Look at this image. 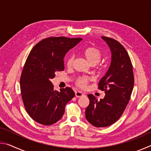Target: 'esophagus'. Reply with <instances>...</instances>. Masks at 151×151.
<instances>
[{
    "mask_svg": "<svg viewBox=\"0 0 151 151\" xmlns=\"http://www.w3.org/2000/svg\"><path fill=\"white\" fill-rule=\"evenodd\" d=\"M75 95L76 97H81V96H85V94H84L83 92H81V91H76L75 93Z\"/></svg>",
    "mask_w": 151,
    "mask_h": 151,
    "instance_id": "1",
    "label": "esophagus"
}]
</instances>
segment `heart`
I'll list each match as a JSON object with an SVG mask.
<instances>
[{"label":"heart","mask_w":151,"mask_h":151,"mask_svg":"<svg viewBox=\"0 0 151 151\" xmlns=\"http://www.w3.org/2000/svg\"><path fill=\"white\" fill-rule=\"evenodd\" d=\"M83 55L85 57L86 60L91 65L94 66L96 65L97 63L100 62V60L102 58V52L101 51L96 47H88L83 50ZM74 61V57L73 56H69L67 58L66 61V65L68 67H71L73 65ZM89 78L86 76H79L76 79V85L79 87L85 88L88 83Z\"/></svg>","instance_id":"1"}]
</instances>
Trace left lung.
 I'll list each match as a JSON object with an SVG mask.
<instances>
[{"label":"left lung","instance_id":"left-lung-1","mask_svg":"<svg viewBox=\"0 0 151 151\" xmlns=\"http://www.w3.org/2000/svg\"><path fill=\"white\" fill-rule=\"evenodd\" d=\"M111 49V63L105 75L101 79L99 88L105 96L98 101L93 94L85 111V116L96 127L114 124L123 113L131 99L134 86L132 65L127 51L121 43L111 38L102 37Z\"/></svg>","mask_w":151,"mask_h":151}]
</instances>
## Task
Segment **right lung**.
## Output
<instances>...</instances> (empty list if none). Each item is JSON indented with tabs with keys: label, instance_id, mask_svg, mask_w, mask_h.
<instances>
[{
	"label": "right lung",
	"instance_id": "1",
	"mask_svg": "<svg viewBox=\"0 0 151 151\" xmlns=\"http://www.w3.org/2000/svg\"><path fill=\"white\" fill-rule=\"evenodd\" d=\"M81 38L48 37L30 51L20 79L24 108L31 118L43 125H51L62 118L66 104L75 94L72 88L54 91L50 80L65 69L66 52L81 42Z\"/></svg>",
	"mask_w": 151,
	"mask_h": 151
}]
</instances>
